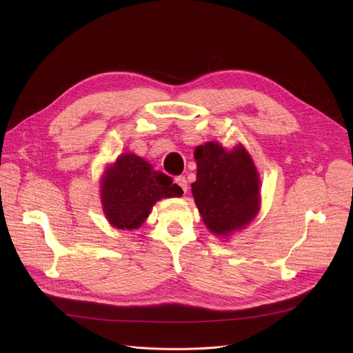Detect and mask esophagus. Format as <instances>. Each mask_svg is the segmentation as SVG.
<instances>
[{
  "instance_id": "34e87169",
  "label": "esophagus",
  "mask_w": 353,
  "mask_h": 353,
  "mask_svg": "<svg viewBox=\"0 0 353 353\" xmlns=\"http://www.w3.org/2000/svg\"><path fill=\"white\" fill-rule=\"evenodd\" d=\"M174 181H176V184H179V186L181 188V190L186 193L188 192V180H186V177L184 176H177L176 179H174Z\"/></svg>"
}]
</instances>
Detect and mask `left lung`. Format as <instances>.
Instances as JSON below:
<instances>
[{"instance_id":"8db88e82","label":"left lung","mask_w":353,"mask_h":353,"mask_svg":"<svg viewBox=\"0 0 353 353\" xmlns=\"http://www.w3.org/2000/svg\"><path fill=\"white\" fill-rule=\"evenodd\" d=\"M196 181L192 183L197 209L209 230L228 236L249 225L259 212V174L243 145L226 152L214 141L194 153Z\"/></svg>"}]
</instances>
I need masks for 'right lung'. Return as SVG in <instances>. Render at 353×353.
<instances>
[{"instance_id": "right-lung-1", "label": "right lung", "mask_w": 353, "mask_h": 353, "mask_svg": "<svg viewBox=\"0 0 353 353\" xmlns=\"http://www.w3.org/2000/svg\"><path fill=\"white\" fill-rule=\"evenodd\" d=\"M181 194L170 176L136 154L120 156L101 183L104 213L117 229H139L157 200Z\"/></svg>"}]
</instances>
